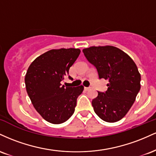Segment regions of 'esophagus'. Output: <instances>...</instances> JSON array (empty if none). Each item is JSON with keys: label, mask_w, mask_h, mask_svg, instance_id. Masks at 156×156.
<instances>
[{"label": "esophagus", "mask_w": 156, "mask_h": 156, "mask_svg": "<svg viewBox=\"0 0 156 156\" xmlns=\"http://www.w3.org/2000/svg\"><path fill=\"white\" fill-rule=\"evenodd\" d=\"M84 89H85L86 91H88L90 89V87H84Z\"/></svg>", "instance_id": "esophagus-1"}]
</instances>
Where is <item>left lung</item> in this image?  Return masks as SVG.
Wrapping results in <instances>:
<instances>
[{
  "label": "left lung",
  "mask_w": 156,
  "mask_h": 156,
  "mask_svg": "<svg viewBox=\"0 0 156 156\" xmlns=\"http://www.w3.org/2000/svg\"><path fill=\"white\" fill-rule=\"evenodd\" d=\"M87 59L96 67L100 79L108 80L105 92L92 100L94 112L103 121L115 122L126 115L141 88V75L133 59L114 46L83 50Z\"/></svg>",
  "instance_id": "left-lung-1"
}]
</instances>
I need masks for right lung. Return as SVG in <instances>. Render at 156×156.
<instances>
[{
	"mask_svg": "<svg viewBox=\"0 0 156 156\" xmlns=\"http://www.w3.org/2000/svg\"><path fill=\"white\" fill-rule=\"evenodd\" d=\"M80 53L76 48L51 50L37 57L27 70L25 83L32 104L44 119L53 124L70 118L83 90V86L65 87L61 84Z\"/></svg>",
	"mask_w": 156,
	"mask_h": 156,
	"instance_id": "obj_1",
	"label": "right lung"
}]
</instances>
